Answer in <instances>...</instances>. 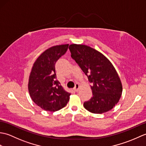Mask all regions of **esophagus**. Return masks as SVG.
<instances>
[{"label":"esophagus","mask_w":146,"mask_h":146,"mask_svg":"<svg viewBox=\"0 0 146 146\" xmlns=\"http://www.w3.org/2000/svg\"><path fill=\"white\" fill-rule=\"evenodd\" d=\"M79 87H80V85H79L78 83H76L75 87H74L73 90H75V92H78V89H79Z\"/></svg>","instance_id":"1"}]
</instances>
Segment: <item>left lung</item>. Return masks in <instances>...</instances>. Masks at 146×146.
<instances>
[{"label": "left lung", "mask_w": 146, "mask_h": 146, "mask_svg": "<svg viewBox=\"0 0 146 146\" xmlns=\"http://www.w3.org/2000/svg\"><path fill=\"white\" fill-rule=\"evenodd\" d=\"M71 57L87 76L92 83L93 96L83 106L94 113H103L111 110L119 101L122 86L115 68L111 62L90 46L71 44Z\"/></svg>", "instance_id": "8db88e82"}]
</instances>
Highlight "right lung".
Here are the masks:
<instances>
[{
  "instance_id": "add662e5",
  "label": "right lung",
  "mask_w": 146,
  "mask_h": 146,
  "mask_svg": "<svg viewBox=\"0 0 146 146\" xmlns=\"http://www.w3.org/2000/svg\"><path fill=\"white\" fill-rule=\"evenodd\" d=\"M69 44L52 46L39 56L31 72L28 89L35 103L46 111H56L66 106L69 101L67 92L56 80V62L68 50Z\"/></svg>"
}]
</instances>
